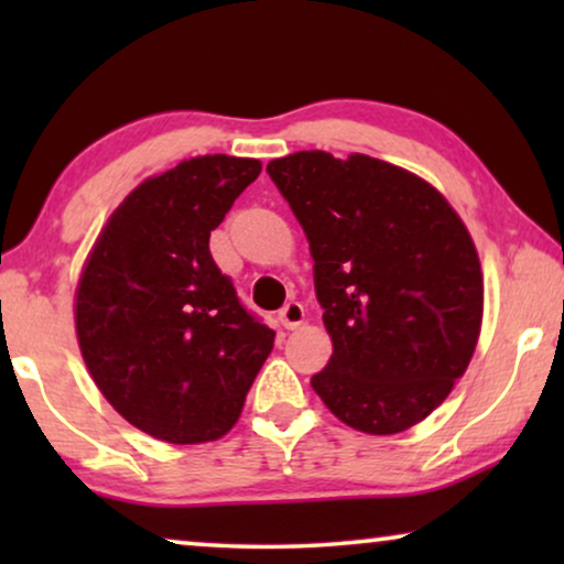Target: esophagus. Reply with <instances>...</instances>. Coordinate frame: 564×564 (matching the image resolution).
I'll return each instance as SVG.
<instances>
[{
	"instance_id": "34e87169",
	"label": "esophagus",
	"mask_w": 564,
	"mask_h": 564,
	"mask_svg": "<svg viewBox=\"0 0 564 564\" xmlns=\"http://www.w3.org/2000/svg\"><path fill=\"white\" fill-rule=\"evenodd\" d=\"M303 321H305V307L303 303H297V300H290V303L280 311V323L288 330L297 328Z\"/></svg>"
}]
</instances>
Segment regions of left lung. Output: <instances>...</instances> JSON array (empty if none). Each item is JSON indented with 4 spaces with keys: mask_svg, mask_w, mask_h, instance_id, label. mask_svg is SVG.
Masks as SVG:
<instances>
[{
    "mask_svg": "<svg viewBox=\"0 0 564 564\" xmlns=\"http://www.w3.org/2000/svg\"><path fill=\"white\" fill-rule=\"evenodd\" d=\"M267 172L303 226L334 354L313 390L346 426H415L465 375L482 323V272L438 189L388 161L297 151Z\"/></svg>",
    "mask_w": 564,
    "mask_h": 564,
    "instance_id": "obj_1",
    "label": "left lung"
}]
</instances>
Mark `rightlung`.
I'll return each instance as SVG.
<instances>
[{
  "label": "right lung",
  "mask_w": 564,
  "mask_h": 564,
  "mask_svg": "<svg viewBox=\"0 0 564 564\" xmlns=\"http://www.w3.org/2000/svg\"><path fill=\"white\" fill-rule=\"evenodd\" d=\"M259 172L257 159L213 153L151 176L110 215L84 264L74 315L91 380L161 442L228 434L274 346L210 253V230Z\"/></svg>",
  "instance_id": "obj_1"
}]
</instances>
